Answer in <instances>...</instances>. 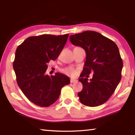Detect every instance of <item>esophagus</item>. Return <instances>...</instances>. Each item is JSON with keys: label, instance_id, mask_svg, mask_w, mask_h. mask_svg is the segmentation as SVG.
Masks as SVG:
<instances>
[{"label": "esophagus", "instance_id": "esophagus-1", "mask_svg": "<svg viewBox=\"0 0 135 135\" xmlns=\"http://www.w3.org/2000/svg\"><path fill=\"white\" fill-rule=\"evenodd\" d=\"M70 82H71V83H76V82H77V80H76V79H70Z\"/></svg>", "mask_w": 135, "mask_h": 135}]
</instances>
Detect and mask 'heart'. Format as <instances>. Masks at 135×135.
<instances>
[{"label": "heart", "instance_id": "b5f03b06", "mask_svg": "<svg viewBox=\"0 0 135 135\" xmlns=\"http://www.w3.org/2000/svg\"><path fill=\"white\" fill-rule=\"evenodd\" d=\"M63 72L70 76H75L77 74V70L73 67L66 68L63 70Z\"/></svg>", "mask_w": 135, "mask_h": 135}]
</instances>
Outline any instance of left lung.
Masks as SVG:
<instances>
[{"instance_id":"8db88e82","label":"left lung","mask_w":135,"mask_h":135,"mask_svg":"<svg viewBox=\"0 0 135 135\" xmlns=\"http://www.w3.org/2000/svg\"><path fill=\"white\" fill-rule=\"evenodd\" d=\"M70 40L73 45L81 47L86 53L84 67L79 79L83 84V89L78 93L80 101L89 107L104 104L113 94L122 79L123 64L117 45L93 31L70 36ZM92 71V79L84 78Z\"/></svg>"}]
</instances>
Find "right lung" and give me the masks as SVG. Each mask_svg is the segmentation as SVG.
I'll return each mask as SVG.
<instances>
[{
  "label": "right lung",
  "mask_w": 135,
  "mask_h": 135,
  "mask_svg": "<svg viewBox=\"0 0 135 135\" xmlns=\"http://www.w3.org/2000/svg\"><path fill=\"white\" fill-rule=\"evenodd\" d=\"M68 35H43L26 38L18 46L13 62L18 86L24 95L38 106L47 107L58 99L61 89L70 84L61 73L46 74L47 64L62 51Z\"/></svg>",
  "instance_id": "add662e5"
}]
</instances>
